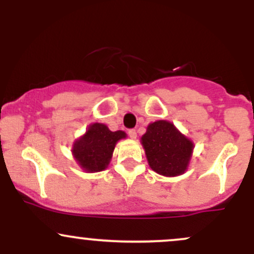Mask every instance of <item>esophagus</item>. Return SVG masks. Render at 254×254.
Instances as JSON below:
<instances>
[{"label":"esophagus","instance_id":"esophagus-1","mask_svg":"<svg viewBox=\"0 0 254 254\" xmlns=\"http://www.w3.org/2000/svg\"><path fill=\"white\" fill-rule=\"evenodd\" d=\"M127 133H129L130 138H136V137H137V132H136L135 129H129V130H127Z\"/></svg>","mask_w":254,"mask_h":254}]
</instances>
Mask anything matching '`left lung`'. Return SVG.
Instances as JSON below:
<instances>
[{
	"instance_id": "left-lung-1",
	"label": "left lung",
	"mask_w": 254,
	"mask_h": 254,
	"mask_svg": "<svg viewBox=\"0 0 254 254\" xmlns=\"http://www.w3.org/2000/svg\"><path fill=\"white\" fill-rule=\"evenodd\" d=\"M148 164L151 170L166 177L183 174L190 161L193 143L166 121H157L148 127L142 136Z\"/></svg>"
}]
</instances>
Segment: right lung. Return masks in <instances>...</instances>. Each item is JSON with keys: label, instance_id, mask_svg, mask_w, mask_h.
<instances>
[{"label": "right lung", "instance_id": "obj_1", "mask_svg": "<svg viewBox=\"0 0 254 254\" xmlns=\"http://www.w3.org/2000/svg\"><path fill=\"white\" fill-rule=\"evenodd\" d=\"M125 136L124 131L113 132L104 124H92L86 135L74 143L72 154L81 167L86 171H103L110 164L116 143Z\"/></svg>", "mask_w": 254, "mask_h": 254}]
</instances>
